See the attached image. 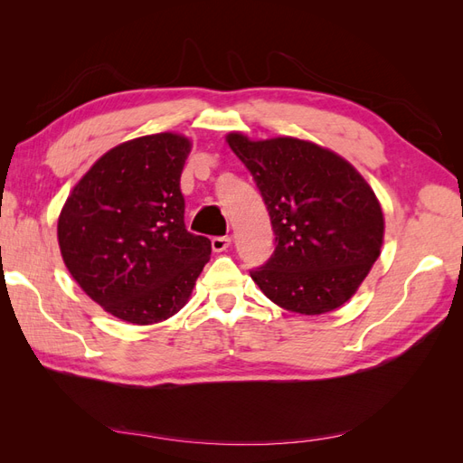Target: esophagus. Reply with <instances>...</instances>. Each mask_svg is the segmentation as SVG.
I'll use <instances>...</instances> for the list:
<instances>
[{
    "label": "esophagus",
    "mask_w": 463,
    "mask_h": 463,
    "mask_svg": "<svg viewBox=\"0 0 463 463\" xmlns=\"http://www.w3.org/2000/svg\"><path fill=\"white\" fill-rule=\"evenodd\" d=\"M210 243H213L214 253H222V250H226L230 247L232 240H230L228 235L226 237H213V240H210Z\"/></svg>",
    "instance_id": "obj_1"
}]
</instances>
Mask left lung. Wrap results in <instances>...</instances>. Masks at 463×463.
<instances>
[{
  "mask_svg": "<svg viewBox=\"0 0 463 463\" xmlns=\"http://www.w3.org/2000/svg\"><path fill=\"white\" fill-rule=\"evenodd\" d=\"M269 208L276 249L250 278L270 301L299 315L338 309L381 255V203L338 154L293 137H226Z\"/></svg>",
  "mask_w": 463,
  "mask_h": 463,
  "instance_id": "8db88e82",
  "label": "left lung"
}]
</instances>
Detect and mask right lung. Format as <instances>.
<instances>
[{
    "mask_svg": "<svg viewBox=\"0 0 463 463\" xmlns=\"http://www.w3.org/2000/svg\"><path fill=\"white\" fill-rule=\"evenodd\" d=\"M191 141L177 133L108 150L69 194L58 220L61 257L104 311L154 325L184 307L210 259V240L187 232L179 189Z\"/></svg>",
    "mask_w": 463,
    "mask_h": 463,
    "instance_id": "right-lung-1",
    "label": "right lung"
}]
</instances>
